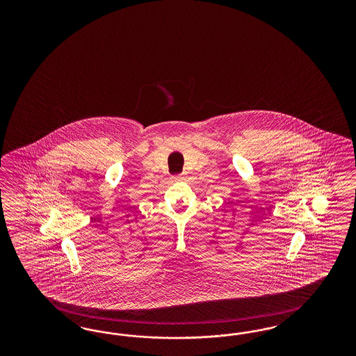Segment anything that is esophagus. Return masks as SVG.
Wrapping results in <instances>:
<instances>
[{
    "mask_svg": "<svg viewBox=\"0 0 356 356\" xmlns=\"http://www.w3.org/2000/svg\"><path fill=\"white\" fill-rule=\"evenodd\" d=\"M173 179H175V180H184L185 176H184V175H177V176H173Z\"/></svg>",
    "mask_w": 356,
    "mask_h": 356,
    "instance_id": "34e87169",
    "label": "esophagus"
}]
</instances>
